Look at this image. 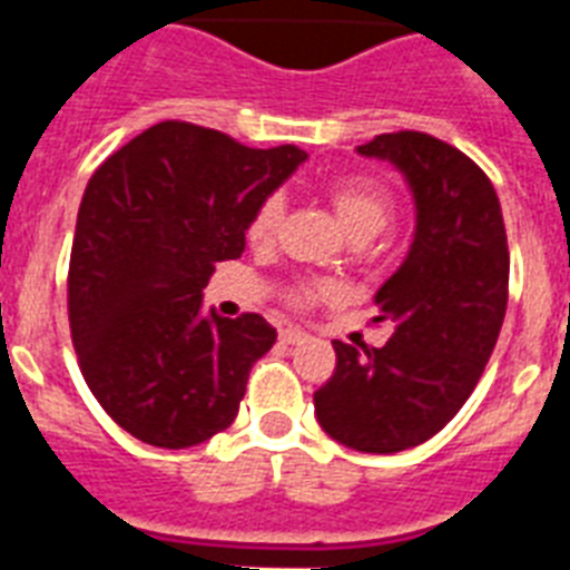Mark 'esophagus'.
I'll list each match as a JSON object with an SVG mask.
<instances>
[{"label": "esophagus", "instance_id": "obj_1", "mask_svg": "<svg viewBox=\"0 0 570 570\" xmlns=\"http://www.w3.org/2000/svg\"><path fill=\"white\" fill-rule=\"evenodd\" d=\"M307 334H304V331H298V328H284L281 331V343H284V346H304V343H307Z\"/></svg>", "mask_w": 570, "mask_h": 570}]
</instances>
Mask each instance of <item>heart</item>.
Wrapping results in <instances>:
<instances>
[{
	"mask_svg": "<svg viewBox=\"0 0 570 570\" xmlns=\"http://www.w3.org/2000/svg\"><path fill=\"white\" fill-rule=\"evenodd\" d=\"M328 200L334 206V213H337L340 224H343V230L357 242L373 239L375 233L384 230V224L393 215L390 191L375 180H366V177H340V180H334L328 186ZM281 213H284V204H281L277 195H268L266 200H259L248 222V239L254 245H268L275 239ZM334 295H337V289L331 284H304L293 293V304L295 307H311L316 302H328Z\"/></svg>",
	"mask_w": 570,
	"mask_h": 570,
	"instance_id": "heart-1",
	"label": "heart"
}]
</instances>
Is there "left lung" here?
Masks as SVG:
<instances>
[{"label":"left lung","mask_w":570,"mask_h":570,"mask_svg":"<svg viewBox=\"0 0 570 570\" xmlns=\"http://www.w3.org/2000/svg\"><path fill=\"white\" fill-rule=\"evenodd\" d=\"M357 154L405 177L414 242L375 293L393 337L381 348L334 340L337 370L313 405L334 441L390 455L441 432L485 373L509 302V245L494 186L452 145L402 129Z\"/></svg>","instance_id":"8db88e82"}]
</instances>
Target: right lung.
Wrapping results in <instances>:
<instances>
[{"label":"right lung","mask_w":570,"mask_h":570,"mask_svg":"<svg viewBox=\"0 0 570 570\" xmlns=\"http://www.w3.org/2000/svg\"><path fill=\"white\" fill-rule=\"evenodd\" d=\"M307 159L295 145L254 150L218 129L163 120L94 171L79 204L67 313L79 370L132 438L186 450L239 414L250 366L275 346L259 313H200L215 263Z\"/></svg>","instance_id":"1"}]
</instances>
